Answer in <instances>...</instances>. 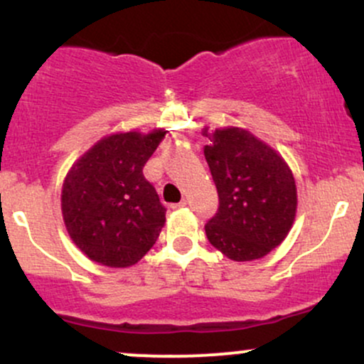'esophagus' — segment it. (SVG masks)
<instances>
[{"mask_svg":"<svg viewBox=\"0 0 364 364\" xmlns=\"http://www.w3.org/2000/svg\"><path fill=\"white\" fill-rule=\"evenodd\" d=\"M186 205H188L186 200H181V202H179V203H173V205H171V207H173V208H183V207H186Z\"/></svg>","mask_w":364,"mask_h":364,"instance_id":"esophagus-1","label":"esophagus"}]
</instances>
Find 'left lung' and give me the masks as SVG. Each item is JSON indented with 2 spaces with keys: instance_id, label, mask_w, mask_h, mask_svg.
<instances>
[{
  "instance_id": "1",
  "label": "left lung",
  "mask_w": 364,
  "mask_h": 364,
  "mask_svg": "<svg viewBox=\"0 0 364 364\" xmlns=\"http://www.w3.org/2000/svg\"><path fill=\"white\" fill-rule=\"evenodd\" d=\"M205 145L219 210L205 224L214 248L235 262L263 258L286 240L298 208L292 171L272 147L248 129L208 132Z\"/></svg>"
}]
</instances>
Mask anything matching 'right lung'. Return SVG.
Returning a JSON list of instances; mask_svg holds the SVG:
<instances>
[{
  "instance_id": "1",
  "label": "right lung",
  "mask_w": 364,
  "mask_h": 364,
  "mask_svg": "<svg viewBox=\"0 0 364 364\" xmlns=\"http://www.w3.org/2000/svg\"><path fill=\"white\" fill-rule=\"evenodd\" d=\"M166 129L112 133L66 174L61 212L66 231L90 260L112 269L135 265L156 245L166 207L144 176Z\"/></svg>"
}]
</instances>
